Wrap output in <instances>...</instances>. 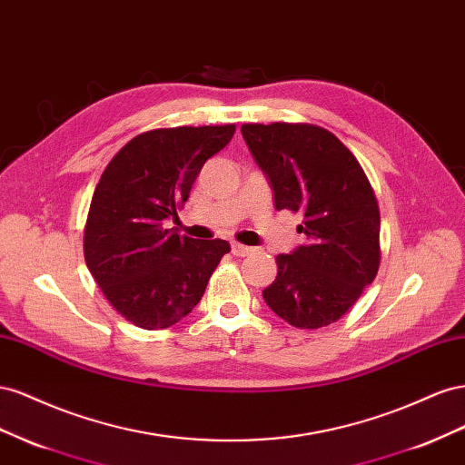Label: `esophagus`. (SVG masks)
<instances>
[{"label": "esophagus", "mask_w": 465, "mask_h": 465, "mask_svg": "<svg viewBox=\"0 0 465 465\" xmlns=\"http://www.w3.org/2000/svg\"><path fill=\"white\" fill-rule=\"evenodd\" d=\"M253 247H249V245H243V243H237V242H233L232 243V253L233 255H237V257H247V255H251L253 253Z\"/></svg>", "instance_id": "obj_1"}]
</instances>
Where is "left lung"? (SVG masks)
I'll use <instances>...</instances> for the list:
<instances>
[{"instance_id":"1","label":"left lung","mask_w":465,"mask_h":465,"mask_svg":"<svg viewBox=\"0 0 465 465\" xmlns=\"http://www.w3.org/2000/svg\"><path fill=\"white\" fill-rule=\"evenodd\" d=\"M242 134L269 177L276 210L300 212L303 245L278 255L267 306L300 329L347 313L380 269V208L352 152L329 130L306 123L243 124Z\"/></svg>"}]
</instances>
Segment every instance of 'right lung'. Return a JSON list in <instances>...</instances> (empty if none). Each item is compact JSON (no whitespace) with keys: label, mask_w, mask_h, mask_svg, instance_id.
Wrapping results in <instances>:
<instances>
[{"label":"right lung","mask_w":465,"mask_h":465,"mask_svg":"<svg viewBox=\"0 0 465 465\" xmlns=\"http://www.w3.org/2000/svg\"><path fill=\"white\" fill-rule=\"evenodd\" d=\"M235 124L155 128L132 138L104 167L91 198L84 255L111 306L142 329H167L201 302L232 249L165 230L191 194L206 159Z\"/></svg>","instance_id":"obj_1"}]
</instances>
